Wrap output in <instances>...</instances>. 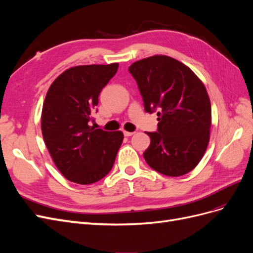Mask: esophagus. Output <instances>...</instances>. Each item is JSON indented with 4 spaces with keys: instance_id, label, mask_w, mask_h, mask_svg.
I'll return each instance as SVG.
<instances>
[{
    "instance_id": "obj_1",
    "label": "esophagus",
    "mask_w": 253,
    "mask_h": 253,
    "mask_svg": "<svg viewBox=\"0 0 253 253\" xmlns=\"http://www.w3.org/2000/svg\"><path fill=\"white\" fill-rule=\"evenodd\" d=\"M135 133L134 132H127V131H124V135L125 136H126V137H128V136H132V135H134Z\"/></svg>"
}]
</instances>
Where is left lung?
<instances>
[{
  "label": "left lung",
  "mask_w": 253,
  "mask_h": 253,
  "mask_svg": "<svg viewBox=\"0 0 253 253\" xmlns=\"http://www.w3.org/2000/svg\"><path fill=\"white\" fill-rule=\"evenodd\" d=\"M145 112H157V132L143 153L147 164L167 176L192 171L208 147L211 103L204 83L188 66L168 56L142 59L128 67Z\"/></svg>",
  "instance_id": "left-lung-1"
}]
</instances>
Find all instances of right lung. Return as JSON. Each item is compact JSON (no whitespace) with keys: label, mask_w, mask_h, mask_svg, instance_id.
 <instances>
[{"label":"right lung","mask_w":253,"mask_h":253,"mask_svg":"<svg viewBox=\"0 0 253 253\" xmlns=\"http://www.w3.org/2000/svg\"><path fill=\"white\" fill-rule=\"evenodd\" d=\"M118 63L68 68L51 83L43 103L44 142L58 170L79 185L102 179L113 168L124 140L121 131L88 126L102 88Z\"/></svg>","instance_id":"right-lung-1"}]
</instances>
